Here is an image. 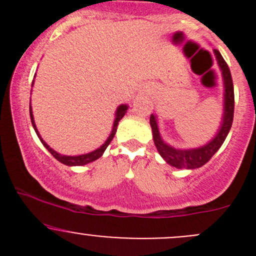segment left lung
Instances as JSON below:
<instances>
[{
  "label": "left lung",
  "mask_w": 256,
  "mask_h": 256,
  "mask_svg": "<svg viewBox=\"0 0 256 256\" xmlns=\"http://www.w3.org/2000/svg\"><path fill=\"white\" fill-rule=\"evenodd\" d=\"M214 54L216 56L219 66L222 69V74H223L224 80V115L223 121H222V126L219 128L218 134L216 138L210 141V142L204 144V146L200 147V148H190V150H177L174 147L168 146L162 141L161 136H160L158 128H157L156 116L152 114L150 116V125L152 128V135H154V142L156 144V148L158 154H161L162 158L170 164L171 166L176 167V168H200L203 164H206L209 160L213 157V154L220 148L223 144L224 140L228 136L229 130L232 128L234 118V86H233V79H232L230 70L219 53V50L214 49Z\"/></svg>",
  "instance_id": "8db88e82"
}]
</instances>
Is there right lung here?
I'll list each match as a JSON object with an SVG mask.
<instances>
[{
	"label": "right lung",
	"mask_w": 256,
	"mask_h": 256,
	"mask_svg": "<svg viewBox=\"0 0 256 256\" xmlns=\"http://www.w3.org/2000/svg\"><path fill=\"white\" fill-rule=\"evenodd\" d=\"M126 110H128V106L126 105H120V106L118 108V112H116V118H115V121H114V128H112V134H110L109 138H108L106 141H105V144H102V146H100L99 148L95 150V151L90 152V154H80V156H64V154H58V152H56L54 150H52L50 147L48 146L47 144L43 141V138H40V134H38V130L37 128H36V124H34V120H33V114H32V108H30V121H32V125L33 128H34L36 130V134L38 135V138H40V142L43 144V146L46 147V148L48 150L49 152H50L52 154H53L54 158L58 160L59 162H62V164H66V166H82V164H90V162L95 161V160H98L99 157L102 156V154H104V151L106 150V147L109 146L110 142L112 141L114 136H115L116 134V128H118V121L121 120V118H124V115L126 114Z\"/></svg>",
	"instance_id": "obj_1"
}]
</instances>
